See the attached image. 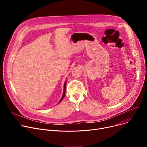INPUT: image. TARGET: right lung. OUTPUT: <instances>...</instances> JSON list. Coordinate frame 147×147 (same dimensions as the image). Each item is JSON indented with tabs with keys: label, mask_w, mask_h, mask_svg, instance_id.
I'll use <instances>...</instances> for the list:
<instances>
[{
	"label": "right lung",
	"mask_w": 147,
	"mask_h": 147,
	"mask_svg": "<svg viewBox=\"0 0 147 147\" xmlns=\"http://www.w3.org/2000/svg\"><path fill=\"white\" fill-rule=\"evenodd\" d=\"M66 82H67V81L66 80L65 81V84H64V89H63V95H62V96H61V99H60V100L59 101V102L57 103V104L58 103H59L61 100H62V99L64 98V97H65V93H66Z\"/></svg>",
	"instance_id": "add662e5"
}]
</instances>
